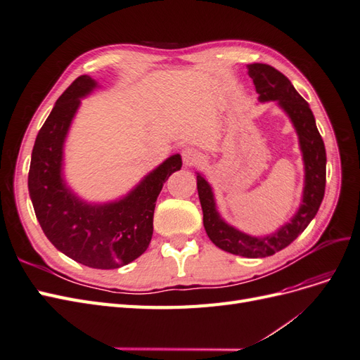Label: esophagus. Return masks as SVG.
<instances>
[{
	"mask_svg": "<svg viewBox=\"0 0 360 360\" xmlns=\"http://www.w3.org/2000/svg\"><path fill=\"white\" fill-rule=\"evenodd\" d=\"M181 156H183L184 165H186V167L197 165V163L201 160L200 151H198V150H195V148H191V147L184 148V150H183V153H181Z\"/></svg>",
	"mask_w": 360,
	"mask_h": 360,
	"instance_id": "esophagus-1",
	"label": "esophagus"
}]
</instances>
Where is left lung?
I'll return each mask as SVG.
<instances>
[{
	"label": "left lung",
	"mask_w": 360,
	"mask_h": 360,
	"mask_svg": "<svg viewBox=\"0 0 360 360\" xmlns=\"http://www.w3.org/2000/svg\"><path fill=\"white\" fill-rule=\"evenodd\" d=\"M248 73L254 81L261 102L276 101L297 130L304 162V189L299 212L291 222L274 234L252 237L225 224L216 212L210 184L201 174L197 176L198 197L202 207V222L207 236L222 250L248 258H264L287 248L304 231L317 214L326 189V148L308 102L296 91L290 79L275 68L263 63L248 64Z\"/></svg>",
	"instance_id": "obj_1"
}]
</instances>
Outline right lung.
Segmentation results:
<instances>
[{
    "label": "right lung",
    "instance_id": "1",
    "mask_svg": "<svg viewBox=\"0 0 360 360\" xmlns=\"http://www.w3.org/2000/svg\"><path fill=\"white\" fill-rule=\"evenodd\" d=\"M94 86L96 81L82 75L58 97L32 148L28 191L37 221L53 246L84 266L117 269L147 250L156 200L163 183L181 168V158H168L117 202L91 205L76 198L61 177L63 144L81 97Z\"/></svg>",
    "mask_w": 360,
    "mask_h": 360
}]
</instances>
